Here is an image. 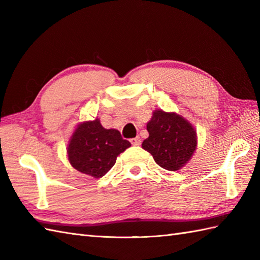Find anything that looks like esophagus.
<instances>
[{
    "instance_id": "34e87169",
    "label": "esophagus",
    "mask_w": 260,
    "mask_h": 260,
    "mask_svg": "<svg viewBox=\"0 0 260 260\" xmlns=\"http://www.w3.org/2000/svg\"><path fill=\"white\" fill-rule=\"evenodd\" d=\"M131 143L133 145H140L141 144V139L139 136H136V137H134V139H131Z\"/></svg>"
}]
</instances>
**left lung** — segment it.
Returning a JSON list of instances; mask_svg holds the SVG:
<instances>
[{"label": "left lung", "instance_id": "1", "mask_svg": "<svg viewBox=\"0 0 260 260\" xmlns=\"http://www.w3.org/2000/svg\"><path fill=\"white\" fill-rule=\"evenodd\" d=\"M148 137L142 147L152 154L159 167L180 170L191 158L197 147L196 131L189 121L175 113L155 110L147 123Z\"/></svg>", "mask_w": 260, "mask_h": 260}]
</instances>
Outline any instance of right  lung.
Instances as JSON below:
<instances>
[{"label":"right lung","mask_w":260,"mask_h":260,"mask_svg":"<svg viewBox=\"0 0 260 260\" xmlns=\"http://www.w3.org/2000/svg\"><path fill=\"white\" fill-rule=\"evenodd\" d=\"M131 146L117 129H106L101 121H85L77 127L68 146L69 162L79 172L102 178L114 167L116 157Z\"/></svg>","instance_id":"1"}]
</instances>
